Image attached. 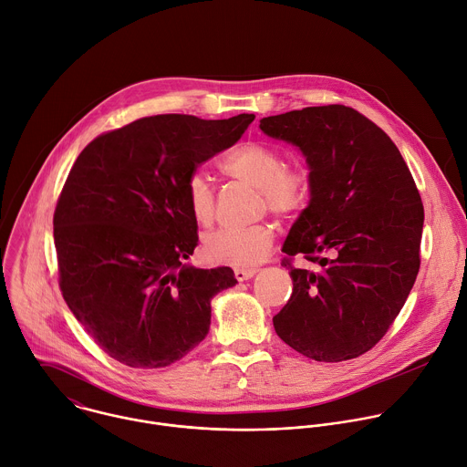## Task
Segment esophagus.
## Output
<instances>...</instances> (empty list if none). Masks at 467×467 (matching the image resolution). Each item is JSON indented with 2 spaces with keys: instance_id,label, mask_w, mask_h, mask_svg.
Returning <instances> with one entry per match:
<instances>
[{
  "instance_id": "obj_1",
  "label": "esophagus",
  "mask_w": 467,
  "mask_h": 467,
  "mask_svg": "<svg viewBox=\"0 0 467 467\" xmlns=\"http://www.w3.org/2000/svg\"><path fill=\"white\" fill-rule=\"evenodd\" d=\"M256 267H236L234 269V278L236 280H247V278H251V276H254L256 275Z\"/></svg>"
}]
</instances>
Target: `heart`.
<instances>
[{
	"instance_id": "b5f03b06",
	"label": "heart",
	"mask_w": 467,
	"mask_h": 467,
	"mask_svg": "<svg viewBox=\"0 0 467 467\" xmlns=\"http://www.w3.org/2000/svg\"><path fill=\"white\" fill-rule=\"evenodd\" d=\"M220 167L227 176L260 189L262 205L275 214H295L307 202V176L302 171L287 169L285 155L271 144L244 142L225 155ZM185 200L200 225H209L214 220L216 200L207 176L194 172L187 178ZM271 245L273 229L265 223L227 227L203 238V254L218 265L253 267L267 256Z\"/></svg>"
}]
</instances>
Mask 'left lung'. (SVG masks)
Segmentation results:
<instances>
[{"mask_svg": "<svg viewBox=\"0 0 467 467\" xmlns=\"http://www.w3.org/2000/svg\"><path fill=\"white\" fill-rule=\"evenodd\" d=\"M260 130L300 148L312 192L282 247L293 293L275 332L309 359L359 358L387 334L420 269L423 205L412 174L390 137L343 104L264 117ZM295 255L317 267L295 268Z\"/></svg>", "mask_w": 467, "mask_h": 467, "instance_id": "8db88e82", "label": "left lung"}]
</instances>
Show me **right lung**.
Returning <instances> with one entry per match:
<instances>
[{
    "mask_svg": "<svg viewBox=\"0 0 467 467\" xmlns=\"http://www.w3.org/2000/svg\"><path fill=\"white\" fill-rule=\"evenodd\" d=\"M253 120L142 117L95 137L71 167L53 216L58 284L115 361L169 367L207 337L211 298L236 278L183 264L198 245L185 183Z\"/></svg>",
    "mask_w": 467,
    "mask_h": 467,
    "instance_id": "obj_1",
    "label": "right lung"
}]
</instances>
